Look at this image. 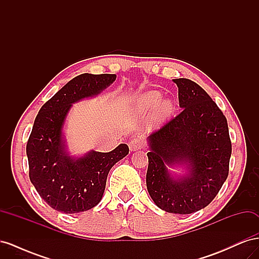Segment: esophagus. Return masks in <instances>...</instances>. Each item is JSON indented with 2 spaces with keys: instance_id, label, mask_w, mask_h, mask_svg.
Segmentation results:
<instances>
[{
  "instance_id": "obj_1",
  "label": "esophagus",
  "mask_w": 259,
  "mask_h": 259,
  "mask_svg": "<svg viewBox=\"0 0 259 259\" xmlns=\"http://www.w3.org/2000/svg\"><path fill=\"white\" fill-rule=\"evenodd\" d=\"M128 148L131 151H137L140 150V149L143 148V142L138 138H134V139H131L130 143H128Z\"/></svg>"
}]
</instances>
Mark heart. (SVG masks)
Listing matches in <instances>:
<instances>
[{"label":"heart","instance_id":"1","mask_svg":"<svg viewBox=\"0 0 259 259\" xmlns=\"http://www.w3.org/2000/svg\"><path fill=\"white\" fill-rule=\"evenodd\" d=\"M160 92H149L138 99L137 107L142 112H150L152 110L154 117L158 120H164L174 111V105L169 99H162Z\"/></svg>","mask_w":259,"mask_h":259}]
</instances>
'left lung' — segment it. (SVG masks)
I'll list each match as a JSON object with an SVG mask.
<instances>
[{
	"instance_id": "8db88e82",
	"label": "left lung",
	"mask_w": 259,
	"mask_h": 259,
	"mask_svg": "<svg viewBox=\"0 0 259 259\" xmlns=\"http://www.w3.org/2000/svg\"><path fill=\"white\" fill-rule=\"evenodd\" d=\"M182 112L148 136L147 189L155 205L191 214L214 200L229 173L227 119L208 94L188 79H174ZM183 167V176L168 169Z\"/></svg>"
}]
</instances>
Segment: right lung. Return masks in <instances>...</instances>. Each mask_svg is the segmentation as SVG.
<instances>
[{"label":"right lung","instance_id":"right-lung-1","mask_svg":"<svg viewBox=\"0 0 259 259\" xmlns=\"http://www.w3.org/2000/svg\"><path fill=\"white\" fill-rule=\"evenodd\" d=\"M115 74L84 73L69 81L42 106L27 144L29 177L40 197L58 211L81 213L103 198L109 170L128 154L121 144L110 152L92 150L82 156L68 151L64 126L74 103L95 97Z\"/></svg>","mask_w":259,"mask_h":259}]
</instances>
